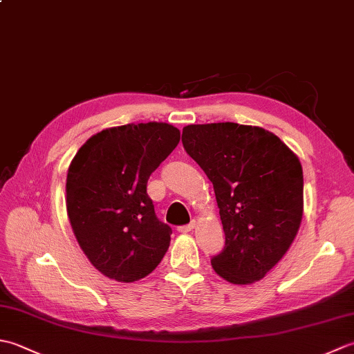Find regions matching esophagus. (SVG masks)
<instances>
[{
  "label": "esophagus",
  "mask_w": 354,
  "mask_h": 354,
  "mask_svg": "<svg viewBox=\"0 0 354 354\" xmlns=\"http://www.w3.org/2000/svg\"><path fill=\"white\" fill-rule=\"evenodd\" d=\"M194 227H196V221H192L189 225H184V227H179L178 231L179 232H190L194 230Z\"/></svg>",
  "instance_id": "34e87169"
}]
</instances>
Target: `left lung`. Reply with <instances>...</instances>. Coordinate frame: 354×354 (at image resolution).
Returning <instances> with one entry per match:
<instances>
[{"mask_svg":"<svg viewBox=\"0 0 354 354\" xmlns=\"http://www.w3.org/2000/svg\"><path fill=\"white\" fill-rule=\"evenodd\" d=\"M183 145L213 183L225 248L212 259L232 284L261 280L288 252L303 219L298 156L259 126L189 124Z\"/></svg>","mask_w":354,"mask_h":354,"instance_id":"obj_1","label":"left lung"}]
</instances>
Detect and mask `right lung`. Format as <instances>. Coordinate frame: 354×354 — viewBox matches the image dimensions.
<instances>
[{"label":"right lung","instance_id":"1","mask_svg":"<svg viewBox=\"0 0 354 354\" xmlns=\"http://www.w3.org/2000/svg\"><path fill=\"white\" fill-rule=\"evenodd\" d=\"M181 132L167 123L108 127L82 146L66 175V213L93 266L132 283L160 265L171 228L155 216L147 181Z\"/></svg>","mask_w":354,"mask_h":354}]
</instances>
